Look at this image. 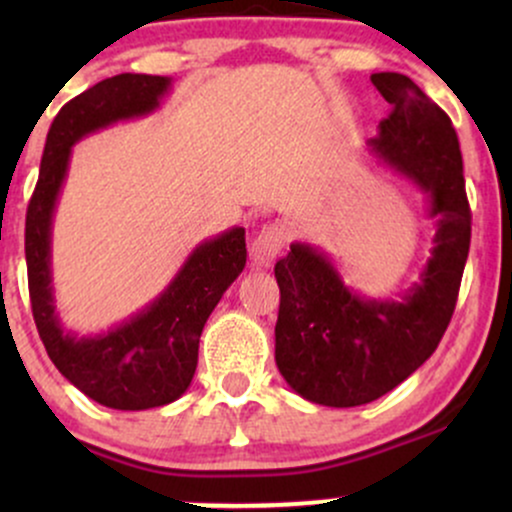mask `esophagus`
Masks as SVG:
<instances>
[{
    "label": "esophagus",
    "instance_id": "esophagus-1",
    "mask_svg": "<svg viewBox=\"0 0 512 512\" xmlns=\"http://www.w3.org/2000/svg\"><path fill=\"white\" fill-rule=\"evenodd\" d=\"M284 243H286L284 226H281V223H267V226L257 233V238L252 240L250 245L252 260H255V264H260V267H269V264L279 257V252L284 250Z\"/></svg>",
    "mask_w": 512,
    "mask_h": 512
}]
</instances>
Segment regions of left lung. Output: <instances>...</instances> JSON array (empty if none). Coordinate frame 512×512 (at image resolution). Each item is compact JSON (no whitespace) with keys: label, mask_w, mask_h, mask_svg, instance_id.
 <instances>
[{"label":"left lung","mask_w":512,"mask_h":512,"mask_svg":"<svg viewBox=\"0 0 512 512\" xmlns=\"http://www.w3.org/2000/svg\"><path fill=\"white\" fill-rule=\"evenodd\" d=\"M370 81L392 105L370 149L426 192L438 228L421 281L402 301H375L346 289L330 257L305 243H293L276 262V366L298 395L325 407H358L387 395L438 349L472 238L450 117L409 76L380 72Z\"/></svg>","instance_id":"left-lung-1"}]
</instances>
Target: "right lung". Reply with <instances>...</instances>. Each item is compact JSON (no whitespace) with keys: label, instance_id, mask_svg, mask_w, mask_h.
Wrapping results in <instances>:
<instances>
[{"label":"right lung","instance_id":"obj_1","mask_svg":"<svg viewBox=\"0 0 512 512\" xmlns=\"http://www.w3.org/2000/svg\"><path fill=\"white\" fill-rule=\"evenodd\" d=\"M168 88V76L117 74L72 98L52 120L26 211L28 293L45 351L86 397L122 411L163 407L190 387L204 322L248 257L245 228H231L199 245L168 289L115 330L76 337L60 325L50 286V236L72 146L96 129L156 110Z\"/></svg>","mask_w":512,"mask_h":512}]
</instances>
